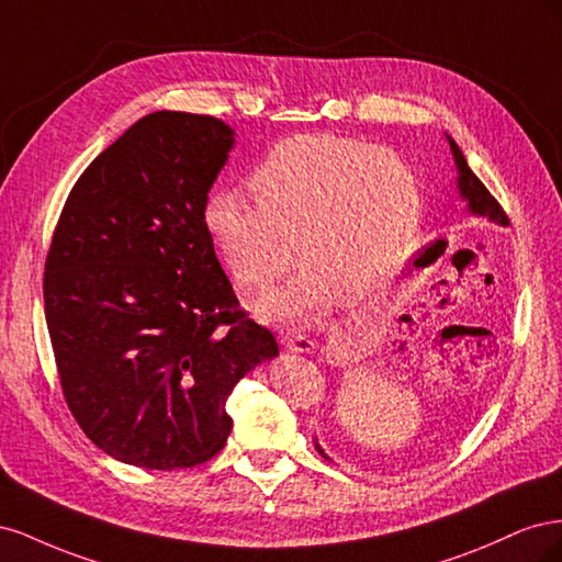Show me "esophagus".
Returning a JSON list of instances; mask_svg holds the SVG:
<instances>
[{"mask_svg": "<svg viewBox=\"0 0 562 562\" xmlns=\"http://www.w3.org/2000/svg\"><path fill=\"white\" fill-rule=\"evenodd\" d=\"M281 345H283L285 349L300 351V353H310V351L316 349L314 339L307 337V335H300V333H288V335H283V337H281Z\"/></svg>", "mask_w": 562, "mask_h": 562, "instance_id": "obj_1", "label": "esophagus"}]
</instances>
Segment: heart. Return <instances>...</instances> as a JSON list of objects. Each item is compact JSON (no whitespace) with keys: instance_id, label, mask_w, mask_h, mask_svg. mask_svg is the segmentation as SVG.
I'll return each instance as SVG.
<instances>
[{"instance_id":"b5f03b06","label":"heart","mask_w":562,"mask_h":562,"mask_svg":"<svg viewBox=\"0 0 562 562\" xmlns=\"http://www.w3.org/2000/svg\"><path fill=\"white\" fill-rule=\"evenodd\" d=\"M248 201L215 190L203 227L232 279L262 291L300 255L297 274L260 312L312 323L342 295L361 302L403 265L419 229L422 187L396 151L333 133H304L267 151L250 173Z\"/></svg>"}]
</instances>
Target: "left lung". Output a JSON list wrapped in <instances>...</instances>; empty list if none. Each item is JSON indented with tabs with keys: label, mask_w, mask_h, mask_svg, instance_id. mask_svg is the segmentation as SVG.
I'll return each mask as SVG.
<instances>
[{
	"label": "left lung",
	"mask_w": 562,
	"mask_h": 562,
	"mask_svg": "<svg viewBox=\"0 0 562 562\" xmlns=\"http://www.w3.org/2000/svg\"><path fill=\"white\" fill-rule=\"evenodd\" d=\"M450 149H452V157H454V164H457V171H459V178H457V187H459V194H462V199L469 201V211L475 213V215H483V217H490L492 223H499V225H508V215L504 213V209L499 206V201L492 196L487 192V187L479 180V176H475L464 155L462 149L457 147V143L450 138ZM318 448V446H316ZM318 452L323 454V450L318 448Z\"/></svg>",
	"instance_id": "1"
}]
</instances>
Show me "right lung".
<instances>
[{
  "instance_id": "right-lung-1",
  "label": "right lung",
  "mask_w": 562,
  "mask_h": 562,
  "mask_svg": "<svg viewBox=\"0 0 562 562\" xmlns=\"http://www.w3.org/2000/svg\"><path fill=\"white\" fill-rule=\"evenodd\" d=\"M232 145L215 116L147 114L79 176L54 229L44 310L63 396L124 464L209 462L232 431V389L279 353L203 227Z\"/></svg>"
}]
</instances>
